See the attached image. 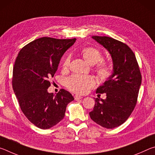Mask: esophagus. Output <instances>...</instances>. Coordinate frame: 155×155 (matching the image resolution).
Instances as JSON below:
<instances>
[{"instance_id":"obj_1","label":"esophagus","mask_w":155,"mask_h":155,"mask_svg":"<svg viewBox=\"0 0 155 155\" xmlns=\"http://www.w3.org/2000/svg\"><path fill=\"white\" fill-rule=\"evenodd\" d=\"M81 98H82V96H79V95H75L74 96L75 101H78V100H80Z\"/></svg>"}]
</instances>
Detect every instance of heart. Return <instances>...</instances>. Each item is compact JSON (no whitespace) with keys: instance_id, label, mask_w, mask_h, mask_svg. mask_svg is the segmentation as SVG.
<instances>
[{"instance_id":"obj_1","label":"heart","mask_w":155,"mask_h":155,"mask_svg":"<svg viewBox=\"0 0 155 155\" xmlns=\"http://www.w3.org/2000/svg\"><path fill=\"white\" fill-rule=\"evenodd\" d=\"M81 54L83 59L89 64L95 65L100 62L96 67V72L100 77L107 79L112 74L111 67L104 62H101L103 59V54L98 49L94 47H85L81 51ZM70 63V56L66 54L62 62V67L67 69ZM95 84L93 77L90 75H73L67 78L65 85L70 91L78 94H85Z\"/></svg>"}]
</instances>
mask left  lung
Returning <instances> with one entry per match:
<instances>
[{
  "instance_id": "1",
  "label": "left lung",
  "mask_w": 155,
  "mask_h": 155,
  "mask_svg": "<svg viewBox=\"0 0 155 155\" xmlns=\"http://www.w3.org/2000/svg\"><path fill=\"white\" fill-rule=\"evenodd\" d=\"M91 38L109 52L113 72L96 90V93H105L106 99L94 98L95 105L90 115L101 127L114 128L122 124L135 108L141 83V72L135 54L127 44L106 36Z\"/></svg>"
}]
</instances>
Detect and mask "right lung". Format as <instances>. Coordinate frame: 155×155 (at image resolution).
Segmentation results:
<instances>
[{"label":"right lung","mask_w":155,"mask_h":155,"mask_svg":"<svg viewBox=\"0 0 155 155\" xmlns=\"http://www.w3.org/2000/svg\"><path fill=\"white\" fill-rule=\"evenodd\" d=\"M76 40L37 39L23 47L15 59L12 78L15 95L27 119L41 129L61 121L68 104L74 101L72 94L64 89L56 96L47 89L63 54Z\"/></svg>","instance_id":"right-lung-1"}]
</instances>
